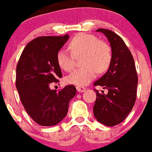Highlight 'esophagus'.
<instances>
[{"label": "esophagus", "instance_id": "esophagus-1", "mask_svg": "<svg viewBox=\"0 0 152 152\" xmlns=\"http://www.w3.org/2000/svg\"><path fill=\"white\" fill-rule=\"evenodd\" d=\"M76 89H77V91H78V92H81V93H82V92H84V91L86 90V87H83V86H77Z\"/></svg>", "mask_w": 152, "mask_h": 152}]
</instances>
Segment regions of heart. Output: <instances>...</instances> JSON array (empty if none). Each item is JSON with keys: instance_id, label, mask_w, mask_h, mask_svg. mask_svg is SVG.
<instances>
[{"instance_id": "1", "label": "heart", "mask_w": 152, "mask_h": 152, "mask_svg": "<svg viewBox=\"0 0 152 152\" xmlns=\"http://www.w3.org/2000/svg\"><path fill=\"white\" fill-rule=\"evenodd\" d=\"M69 49L71 53L61 50L57 54L59 67L65 71H70L75 66V58L83 55V65L86 66L70 73L66 77L67 84L77 86L87 85L96 77L97 72L106 71L110 66L111 61L110 46L94 35L77 34L69 42Z\"/></svg>"}]
</instances>
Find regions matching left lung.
<instances>
[{"mask_svg": "<svg viewBox=\"0 0 152 152\" xmlns=\"http://www.w3.org/2000/svg\"><path fill=\"white\" fill-rule=\"evenodd\" d=\"M107 37L111 47L110 66L102 77L94 83L107 89L96 91V100L93 110L94 117L106 126L118 125L126 118L136 100L138 76L131 51L118 35L111 30L99 28Z\"/></svg>", "mask_w": 152, "mask_h": 152, "instance_id": "left-lung-1", "label": "left lung"}]
</instances>
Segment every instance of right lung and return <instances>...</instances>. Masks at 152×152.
Returning a JSON list of instances; mask_svg holds the SVG:
<instances>
[{
    "label": "right lung",
    "mask_w": 152,
    "mask_h": 152,
    "mask_svg": "<svg viewBox=\"0 0 152 152\" xmlns=\"http://www.w3.org/2000/svg\"><path fill=\"white\" fill-rule=\"evenodd\" d=\"M69 38L68 34L37 37L27 44L18 61L16 87L26 112L41 126L59 124L77 92L73 85L59 91L50 88V83L62 76L57 54Z\"/></svg>",
    "instance_id": "right-lung-1"
}]
</instances>
